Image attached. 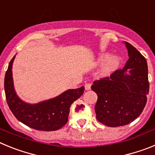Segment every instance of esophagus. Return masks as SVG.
I'll return each instance as SVG.
<instances>
[{"label": "esophagus", "instance_id": "1", "mask_svg": "<svg viewBox=\"0 0 155 155\" xmlns=\"http://www.w3.org/2000/svg\"><path fill=\"white\" fill-rule=\"evenodd\" d=\"M91 84H89V83H87V84H85V85H84V88H85V90H90L91 89Z\"/></svg>", "mask_w": 155, "mask_h": 155}]
</instances>
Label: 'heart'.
I'll return each mask as SVG.
<instances>
[{"mask_svg": "<svg viewBox=\"0 0 155 155\" xmlns=\"http://www.w3.org/2000/svg\"><path fill=\"white\" fill-rule=\"evenodd\" d=\"M120 58L116 54L109 56L108 53H101L97 57L94 64L95 66L102 65L101 73L103 76H108L113 74L119 68Z\"/></svg>", "mask_w": 155, "mask_h": 155, "instance_id": "b5f03b06", "label": "heart"}]
</instances>
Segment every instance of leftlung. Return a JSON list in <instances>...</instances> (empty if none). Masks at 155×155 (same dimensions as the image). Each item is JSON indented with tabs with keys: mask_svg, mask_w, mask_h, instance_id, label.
<instances>
[{
	"mask_svg": "<svg viewBox=\"0 0 155 155\" xmlns=\"http://www.w3.org/2000/svg\"><path fill=\"white\" fill-rule=\"evenodd\" d=\"M124 43L129 56L125 67L91 85L98 95L96 119L110 127L127 125L136 120L145 107L149 91L146 59L129 42Z\"/></svg>",
	"mask_w": 155,
	"mask_h": 155,
	"instance_id": "1",
	"label": "left lung"
}]
</instances>
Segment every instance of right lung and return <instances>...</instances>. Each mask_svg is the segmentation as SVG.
<instances>
[{"label":"right lung","mask_w":155,"mask_h":155,"mask_svg":"<svg viewBox=\"0 0 155 155\" xmlns=\"http://www.w3.org/2000/svg\"><path fill=\"white\" fill-rule=\"evenodd\" d=\"M15 56L9 63L5 74V91L11 111L17 120L37 130L54 131L64 127L68 121L71 104L81 96L84 87L68 89L58 96L35 104L24 102L18 96L14 87L12 64Z\"/></svg>","instance_id":"1"}]
</instances>
